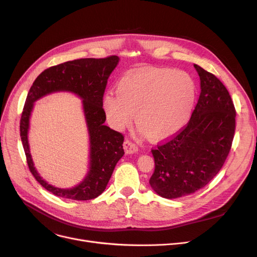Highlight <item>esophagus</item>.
Here are the masks:
<instances>
[{
    "label": "esophagus",
    "instance_id": "34e87169",
    "mask_svg": "<svg viewBox=\"0 0 257 257\" xmlns=\"http://www.w3.org/2000/svg\"><path fill=\"white\" fill-rule=\"evenodd\" d=\"M123 146H124V150L127 154H133V153H137L139 151L138 146L136 144H133L129 140H125Z\"/></svg>",
    "mask_w": 257,
    "mask_h": 257
}]
</instances>
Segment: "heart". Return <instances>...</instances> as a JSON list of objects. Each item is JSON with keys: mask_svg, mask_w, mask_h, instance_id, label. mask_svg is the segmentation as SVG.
I'll use <instances>...</instances> for the list:
<instances>
[{"mask_svg": "<svg viewBox=\"0 0 257 257\" xmlns=\"http://www.w3.org/2000/svg\"><path fill=\"white\" fill-rule=\"evenodd\" d=\"M196 85L190 75L170 69H152L128 74L107 90L102 99L108 123L123 130L131 121L151 141L178 132L191 116Z\"/></svg>", "mask_w": 257, "mask_h": 257, "instance_id": "heart-1", "label": "heart"}]
</instances>
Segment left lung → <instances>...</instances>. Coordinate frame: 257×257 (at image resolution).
I'll return each mask as SVG.
<instances>
[{
	"label": "left lung",
	"instance_id": "obj_1",
	"mask_svg": "<svg viewBox=\"0 0 257 257\" xmlns=\"http://www.w3.org/2000/svg\"><path fill=\"white\" fill-rule=\"evenodd\" d=\"M201 92L187 125L151 152L152 190L176 199L203 188L222 169L235 130V109L227 88L214 75L194 64Z\"/></svg>",
	"mask_w": 257,
	"mask_h": 257
}]
</instances>
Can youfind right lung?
Here are the masks:
<instances>
[{"instance_id": "add662e5", "label": "right lung", "mask_w": 257, "mask_h": 257, "mask_svg": "<svg viewBox=\"0 0 257 257\" xmlns=\"http://www.w3.org/2000/svg\"><path fill=\"white\" fill-rule=\"evenodd\" d=\"M118 61L117 56L100 59L82 58L49 67L35 79L28 92L20 125L27 164L37 182L55 196L78 201L97 198L105 191L115 165L124 155L123 134L104 124L106 115L102 107L107 80ZM60 91L72 92L83 100L90 137L88 174L79 185L70 189L56 188L42 179L34 167L28 141L34 103L47 94Z\"/></svg>"}]
</instances>
